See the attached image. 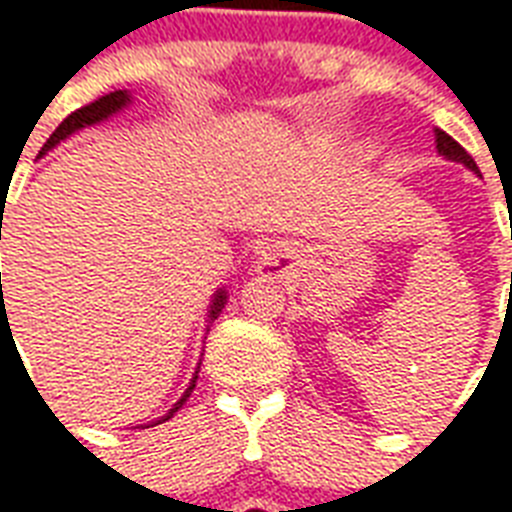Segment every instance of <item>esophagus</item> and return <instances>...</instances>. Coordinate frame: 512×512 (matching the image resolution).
Instances as JSON below:
<instances>
[{"instance_id":"34e87169","label":"esophagus","mask_w":512,"mask_h":512,"mask_svg":"<svg viewBox=\"0 0 512 512\" xmlns=\"http://www.w3.org/2000/svg\"><path fill=\"white\" fill-rule=\"evenodd\" d=\"M265 265H279V257H276V255H265Z\"/></svg>"}]
</instances>
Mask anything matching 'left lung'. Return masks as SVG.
Wrapping results in <instances>:
<instances>
[{
	"mask_svg": "<svg viewBox=\"0 0 512 512\" xmlns=\"http://www.w3.org/2000/svg\"><path fill=\"white\" fill-rule=\"evenodd\" d=\"M435 142H438V152H440V155H446L448 161L464 163L467 169L478 171L475 161H473V158H470V152L464 150V147L459 142H454V139H451V136H448L446 131H440V128H435ZM510 239H512V233H510Z\"/></svg>",
	"mask_w": 512,
	"mask_h": 512,
	"instance_id": "1",
	"label": "left lung"
}]
</instances>
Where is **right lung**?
Listing matches in <instances>:
<instances>
[{
	"mask_svg": "<svg viewBox=\"0 0 512 512\" xmlns=\"http://www.w3.org/2000/svg\"><path fill=\"white\" fill-rule=\"evenodd\" d=\"M128 101H131V99H128L126 91H112V93H107V96H99V99L91 101V104H85V107L74 109L72 115L66 117L64 123H61V126H58L56 131H53V134H50L48 142L42 144V150H39V155H45V152H48V150H53V147H56V144L61 142V139H66V136H72L74 131H80V128L93 126V123H101V120H107L109 115H115L117 109L126 107ZM0 233H2V230H0ZM0 239H2V236H0ZM222 308H225V292L220 290V292H217V298H214L212 311H209V317L217 319V314H220ZM195 381H198V373H195L193 381H190V386H187L185 395L179 397V403L174 405V408H171V411L166 413V416H163L161 421H169L171 416H174V413H177L179 408L185 405V400H187V397H190V392H193V389H195ZM161 421H158V424H161Z\"/></svg>",
	"mask_w": 512,
	"mask_h": 512,
	"instance_id": "right-lung-1",
	"label": "right lung"
}]
</instances>
